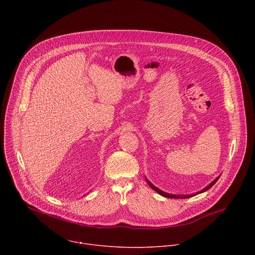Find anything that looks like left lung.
I'll return each instance as SVG.
<instances>
[{
    "label": "left lung",
    "instance_id": "obj_1",
    "mask_svg": "<svg viewBox=\"0 0 255 255\" xmlns=\"http://www.w3.org/2000/svg\"><path fill=\"white\" fill-rule=\"evenodd\" d=\"M219 177L220 176H218V177H216V179H214L213 181H212V183L208 186V187H206L205 189H203L202 191H201V193H203V192H206V191H208L210 188H212L214 185H215V183H216V181L218 180V179H219ZM147 180V179H146ZM147 183H148V185L151 187V189H153L155 192H157L159 195H161V196H163V197H165V198H173V199H187V198H191V197H193V196H195L196 194H194V195H183V196H180V195H170V194H167V193H164V192H162V191H160L159 189H157L156 187H154L151 183H150V181H148L147 180Z\"/></svg>",
    "mask_w": 255,
    "mask_h": 255
}]
</instances>
